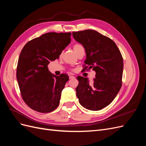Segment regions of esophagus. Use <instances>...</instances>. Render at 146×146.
<instances>
[{
  "mask_svg": "<svg viewBox=\"0 0 146 146\" xmlns=\"http://www.w3.org/2000/svg\"><path fill=\"white\" fill-rule=\"evenodd\" d=\"M74 78H75V77H74V76H69V79H74Z\"/></svg>",
  "mask_w": 146,
  "mask_h": 146,
  "instance_id": "1",
  "label": "esophagus"
}]
</instances>
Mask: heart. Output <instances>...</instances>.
I'll use <instances>...</instances> for the list:
<instances>
[{"mask_svg": "<svg viewBox=\"0 0 146 146\" xmlns=\"http://www.w3.org/2000/svg\"><path fill=\"white\" fill-rule=\"evenodd\" d=\"M83 48V47L80 44H76V45H74V47H73L74 50V52H75V53H76V54H77V52H78V50L79 49H80V48Z\"/></svg>", "mask_w": 146, "mask_h": 146, "instance_id": "obj_1", "label": "heart"}]
</instances>
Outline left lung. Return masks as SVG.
<instances>
[{
    "label": "left lung",
    "instance_id": "left-lung-1",
    "mask_svg": "<svg viewBox=\"0 0 146 146\" xmlns=\"http://www.w3.org/2000/svg\"><path fill=\"white\" fill-rule=\"evenodd\" d=\"M75 40L85 48L88 65L96 72L93 83L78 76L76 95L86 109L98 111L112 102L122 86L123 63L122 55L111 39L93 30L72 32Z\"/></svg>",
    "mask_w": 146,
    "mask_h": 146
}]
</instances>
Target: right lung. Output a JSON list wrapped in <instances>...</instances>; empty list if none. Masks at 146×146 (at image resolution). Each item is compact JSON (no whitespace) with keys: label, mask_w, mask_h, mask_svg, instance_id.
<instances>
[{"label":"right lung","mask_w":146,"mask_h":146,"mask_svg":"<svg viewBox=\"0 0 146 146\" xmlns=\"http://www.w3.org/2000/svg\"><path fill=\"white\" fill-rule=\"evenodd\" d=\"M71 33L49 32L28 42L20 54L16 77L21 93L30 108L49 113L60 104L61 92L69 80L67 74L56 76L48 70L50 61L59 55L71 41Z\"/></svg>","instance_id":"obj_1"}]
</instances>
